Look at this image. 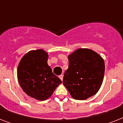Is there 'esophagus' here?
<instances>
[{
    "mask_svg": "<svg viewBox=\"0 0 123 123\" xmlns=\"http://www.w3.org/2000/svg\"><path fill=\"white\" fill-rule=\"evenodd\" d=\"M59 79H61V80L62 81V80H63V75H59Z\"/></svg>",
    "mask_w": 123,
    "mask_h": 123,
    "instance_id": "1",
    "label": "esophagus"
}]
</instances>
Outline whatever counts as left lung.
I'll return each mask as SVG.
<instances>
[{
	"mask_svg": "<svg viewBox=\"0 0 123 123\" xmlns=\"http://www.w3.org/2000/svg\"><path fill=\"white\" fill-rule=\"evenodd\" d=\"M68 61L62 82L72 98L84 100L97 93L105 73L103 58L93 50L80 48L68 56Z\"/></svg>",
	"mask_w": 123,
	"mask_h": 123,
	"instance_id": "1",
	"label": "left lung"
}]
</instances>
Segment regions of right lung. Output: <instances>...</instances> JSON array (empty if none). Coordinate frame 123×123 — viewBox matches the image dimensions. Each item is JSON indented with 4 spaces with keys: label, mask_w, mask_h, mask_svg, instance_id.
Instances as JSON below:
<instances>
[{
    "label": "right lung",
    "mask_w": 123,
    "mask_h": 123,
    "mask_svg": "<svg viewBox=\"0 0 123 123\" xmlns=\"http://www.w3.org/2000/svg\"><path fill=\"white\" fill-rule=\"evenodd\" d=\"M48 54L42 49L32 50L22 58L17 70L18 82L28 96L43 101L52 95L62 81L48 65Z\"/></svg>",
    "instance_id": "add662e5"
}]
</instances>
